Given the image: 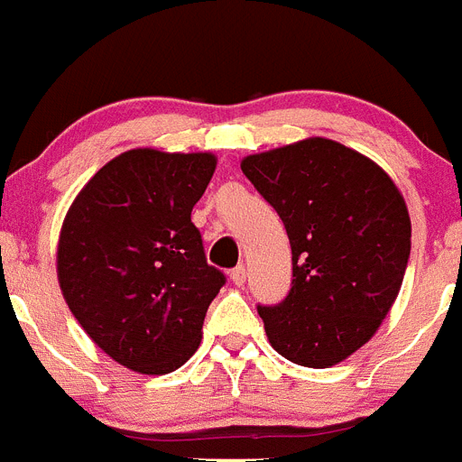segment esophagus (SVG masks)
I'll return each mask as SVG.
<instances>
[{
  "label": "esophagus",
  "mask_w": 462,
  "mask_h": 462,
  "mask_svg": "<svg viewBox=\"0 0 462 462\" xmlns=\"http://www.w3.org/2000/svg\"><path fill=\"white\" fill-rule=\"evenodd\" d=\"M245 277H247L245 266H236L234 271H231V280H234V284H238V287H243L245 284Z\"/></svg>",
  "instance_id": "obj_1"
}]
</instances>
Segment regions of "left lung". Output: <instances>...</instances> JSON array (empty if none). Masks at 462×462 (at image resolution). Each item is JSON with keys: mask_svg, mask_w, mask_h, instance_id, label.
I'll return each instance as SVG.
<instances>
[{"mask_svg": "<svg viewBox=\"0 0 462 462\" xmlns=\"http://www.w3.org/2000/svg\"><path fill=\"white\" fill-rule=\"evenodd\" d=\"M240 169L291 243L287 298L259 305L273 349L305 368L345 361L374 336L405 277V199L374 162L328 138L250 154Z\"/></svg>", "mask_w": 462, "mask_h": 462, "instance_id": "obj_1", "label": "left lung"}]
</instances>
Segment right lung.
Masks as SVG:
<instances>
[{
  "label": "right lung",
  "instance_id": "obj_1",
  "mask_svg": "<svg viewBox=\"0 0 462 462\" xmlns=\"http://www.w3.org/2000/svg\"><path fill=\"white\" fill-rule=\"evenodd\" d=\"M215 166L210 152L129 150L94 173L64 217V300L125 368L173 373L201 345L208 305L226 282L191 222Z\"/></svg>",
  "mask_w": 462,
  "mask_h": 462
}]
</instances>
